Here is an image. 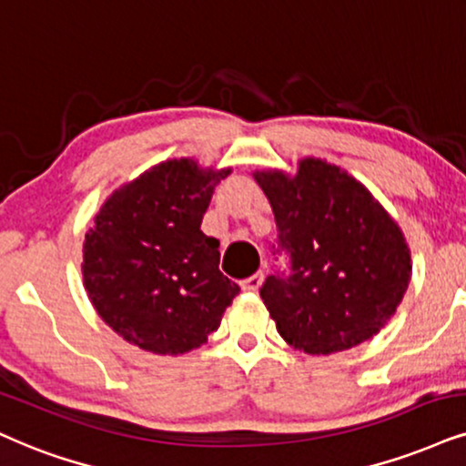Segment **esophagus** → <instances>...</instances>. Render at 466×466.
I'll return each instance as SVG.
<instances>
[{"mask_svg": "<svg viewBox=\"0 0 466 466\" xmlns=\"http://www.w3.org/2000/svg\"><path fill=\"white\" fill-rule=\"evenodd\" d=\"M261 283H263V272H255L252 277L242 280V289L244 291H257V289H259Z\"/></svg>", "mask_w": 466, "mask_h": 466, "instance_id": "esophagus-1", "label": "esophagus"}]
</instances>
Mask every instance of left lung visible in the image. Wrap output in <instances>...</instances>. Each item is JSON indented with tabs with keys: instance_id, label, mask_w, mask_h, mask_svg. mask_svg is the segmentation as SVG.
Returning <instances> with one entry per match:
<instances>
[{
	"instance_id": "left-lung-1",
	"label": "left lung",
	"mask_w": 466,
	"mask_h": 466,
	"mask_svg": "<svg viewBox=\"0 0 466 466\" xmlns=\"http://www.w3.org/2000/svg\"><path fill=\"white\" fill-rule=\"evenodd\" d=\"M287 269L259 289L280 337L309 354L354 348L387 324L410 280L404 235L354 177L304 159L296 177L257 172Z\"/></svg>"
}]
</instances>
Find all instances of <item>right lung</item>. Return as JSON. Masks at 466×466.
Returning <instances> with one entry per match:
<instances>
[{
	"mask_svg": "<svg viewBox=\"0 0 466 466\" xmlns=\"http://www.w3.org/2000/svg\"><path fill=\"white\" fill-rule=\"evenodd\" d=\"M228 172L172 159L116 189L96 214L84 242V283L125 341L177 356L220 326L239 285L220 272V242L200 222Z\"/></svg>",
	"mask_w": 466,
	"mask_h": 466,
	"instance_id": "1",
	"label": "right lung"
}]
</instances>
